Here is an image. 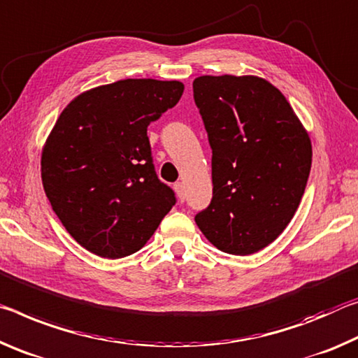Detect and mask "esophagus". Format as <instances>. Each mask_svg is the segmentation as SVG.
Masks as SVG:
<instances>
[{
  "mask_svg": "<svg viewBox=\"0 0 358 358\" xmlns=\"http://www.w3.org/2000/svg\"><path fill=\"white\" fill-rule=\"evenodd\" d=\"M174 190H176V195H178L179 201L184 203L185 201V187L182 182H176L174 184Z\"/></svg>",
  "mask_w": 358,
  "mask_h": 358,
  "instance_id": "34e87169",
  "label": "esophagus"
}]
</instances>
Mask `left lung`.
<instances>
[{"instance_id":"1","label":"left lung","mask_w":358,"mask_h":358,"mask_svg":"<svg viewBox=\"0 0 358 358\" xmlns=\"http://www.w3.org/2000/svg\"><path fill=\"white\" fill-rule=\"evenodd\" d=\"M193 98L213 149L214 185L195 222L219 250L255 254L300 206L311 139L282 93L257 76H200Z\"/></svg>"}]
</instances>
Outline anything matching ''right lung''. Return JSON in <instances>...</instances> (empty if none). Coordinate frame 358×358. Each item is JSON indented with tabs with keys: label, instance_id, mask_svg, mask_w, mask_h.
<instances>
[{
	"label": "right lung",
	"instance_id": "obj_1",
	"mask_svg": "<svg viewBox=\"0 0 358 358\" xmlns=\"http://www.w3.org/2000/svg\"><path fill=\"white\" fill-rule=\"evenodd\" d=\"M182 93L179 80H117L80 93L57 119L41 157L44 192L92 254H134L174 206V192L157 178L148 127Z\"/></svg>",
	"mask_w": 358,
	"mask_h": 358
}]
</instances>
